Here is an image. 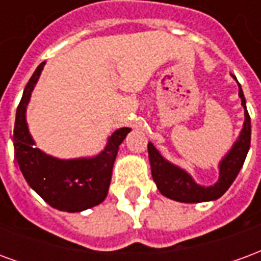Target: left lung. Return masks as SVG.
<instances>
[{"label": "left lung", "instance_id": "1", "mask_svg": "<svg viewBox=\"0 0 261 261\" xmlns=\"http://www.w3.org/2000/svg\"><path fill=\"white\" fill-rule=\"evenodd\" d=\"M239 96L242 99V106L245 108V124L241 131L239 140L233 144L232 149L221 161L219 179L214 186L204 187L197 185L187 172L169 164L158 152V149L151 142H148V156L151 162L153 181L156 183L158 190L164 196L180 202H202L217 200L229 189L246 159L247 151L250 148V134H252L250 116L247 113L246 100L241 84H239Z\"/></svg>", "mask_w": 261, "mask_h": 261}]
</instances>
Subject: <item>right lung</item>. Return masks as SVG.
Wrapping results in <instances>:
<instances>
[{"mask_svg": "<svg viewBox=\"0 0 261 261\" xmlns=\"http://www.w3.org/2000/svg\"><path fill=\"white\" fill-rule=\"evenodd\" d=\"M44 63L39 65L26 84L15 117V158L28 185L53 208L67 213H80L95 207L106 198L112 180L114 159L120 144L130 128L123 127L114 131L105 151L91 159H63L48 156L35 148L28 124L26 106L31 93L40 76Z\"/></svg>", "mask_w": 261, "mask_h": 261, "instance_id": "obj_1", "label": "right lung"}]
</instances>
